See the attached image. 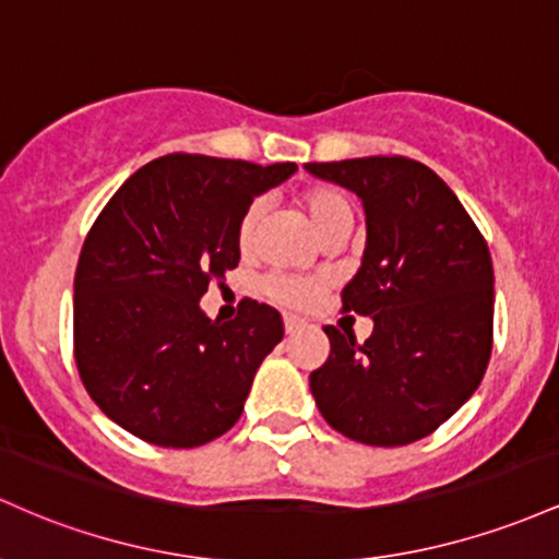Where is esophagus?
Instances as JSON below:
<instances>
[{
  "label": "esophagus",
  "instance_id": "34e87169",
  "mask_svg": "<svg viewBox=\"0 0 559 559\" xmlns=\"http://www.w3.org/2000/svg\"><path fill=\"white\" fill-rule=\"evenodd\" d=\"M300 324H304V319L296 317V313H285V332H296Z\"/></svg>",
  "mask_w": 559,
  "mask_h": 559
}]
</instances>
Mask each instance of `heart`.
<instances>
[{
    "label": "heart",
    "mask_w": 559,
    "mask_h": 559,
    "mask_svg": "<svg viewBox=\"0 0 559 559\" xmlns=\"http://www.w3.org/2000/svg\"><path fill=\"white\" fill-rule=\"evenodd\" d=\"M300 205L309 213L313 229L319 237H324L332 227L343 222H354V205L343 195L341 190L328 185H311L300 192ZM263 222V200H253L246 211H242L240 224H237V242L242 250L253 248L255 237H259ZM324 282L319 277H304V274H269L261 282V293L277 304L285 306H309L322 293Z\"/></svg>",
    "instance_id": "1"
}]
</instances>
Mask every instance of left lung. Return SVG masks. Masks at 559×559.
I'll list each match as a JSON object with an SVG mask.
<instances>
[{
    "mask_svg": "<svg viewBox=\"0 0 559 559\" xmlns=\"http://www.w3.org/2000/svg\"><path fill=\"white\" fill-rule=\"evenodd\" d=\"M367 213V246L343 311L372 317L367 341L328 324V361L309 374L319 412L369 447L441 428L478 391L493 348V266L465 205L425 163L369 155L309 163Z\"/></svg>",
    "mask_w": 559,
    "mask_h": 559,
    "instance_id": "1",
    "label": "left lung"
}]
</instances>
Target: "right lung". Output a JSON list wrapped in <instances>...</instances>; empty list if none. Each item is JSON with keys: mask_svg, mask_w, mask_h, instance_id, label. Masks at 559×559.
<instances>
[{"mask_svg": "<svg viewBox=\"0 0 559 559\" xmlns=\"http://www.w3.org/2000/svg\"><path fill=\"white\" fill-rule=\"evenodd\" d=\"M293 171L163 155L94 218L73 280V356L94 404L131 436L192 449L240 419L255 369L285 335L282 317L242 298L222 324L198 300L240 263L242 211Z\"/></svg>", "mask_w": 559, "mask_h": 559, "instance_id": "add662e5", "label": "right lung"}]
</instances>
